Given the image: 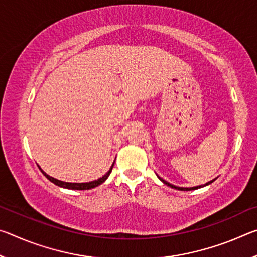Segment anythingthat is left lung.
<instances>
[{
    "instance_id": "obj_1",
    "label": "left lung",
    "mask_w": 257,
    "mask_h": 257,
    "mask_svg": "<svg viewBox=\"0 0 257 257\" xmlns=\"http://www.w3.org/2000/svg\"><path fill=\"white\" fill-rule=\"evenodd\" d=\"M158 178L159 179L163 182L164 185H167V186H169V187H171V188H173V189H177V190H195V189H198V188H203V187H205V186H208V185H211L213 181H215V179H213V180H211V181H208V182H206V184H204V185H199V186H196V187H188V188H187V187H178V186H175V185H171V184H169L168 181H165L164 179H162V178L161 177H159L158 176Z\"/></svg>"
}]
</instances>
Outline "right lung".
<instances>
[{
    "label": "right lung",
    "mask_w": 257,
    "mask_h": 257,
    "mask_svg": "<svg viewBox=\"0 0 257 257\" xmlns=\"http://www.w3.org/2000/svg\"><path fill=\"white\" fill-rule=\"evenodd\" d=\"M113 165H114V162L112 163L110 170H108L105 175H104L103 177L98 178L97 180H93V181H89V182H66V181H61V180H58L55 179V178L53 177H50L49 175H46V173L42 170V169L40 168V170L42 171L43 175H44L47 179H49L51 182H53L54 185L59 186V187H62V188H66V189H73V190H87V189H92V188H95V187L99 186L101 184H103L104 181H105L108 176H110V173L112 171V168Z\"/></svg>",
    "instance_id": "obj_1"
}]
</instances>
